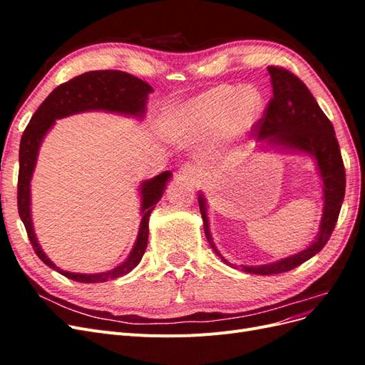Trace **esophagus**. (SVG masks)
<instances>
[{
    "label": "esophagus",
    "mask_w": 365,
    "mask_h": 365,
    "mask_svg": "<svg viewBox=\"0 0 365 365\" xmlns=\"http://www.w3.org/2000/svg\"><path fill=\"white\" fill-rule=\"evenodd\" d=\"M178 173H180V176H182L184 180L197 181L202 176V169H201V165L196 163H185L181 165Z\"/></svg>",
    "instance_id": "1"
}]
</instances>
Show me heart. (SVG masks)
I'll return each instance as SVG.
<instances>
[{
	"mask_svg": "<svg viewBox=\"0 0 365 365\" xmlns=\"http://www.w3.org/2000/svg\"><path fill=\"white\" fill-rule=\"evenodd\" d=\"M263 114V97L252 86L219 85L193 97L180 109V117L193 135L205 137L222 132L239 137L257 125Z\"/></svg>",
	"mask_w": 365,
	"mask_h": 365,
	"instance_id": "b5f03b06",
	"label": "heart"
}]
</instances>
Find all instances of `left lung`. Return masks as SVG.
<instances>
[{
    "instance_id": "left-lung-1",
    "label": "left lung",
    "mask_w": 365,
    "mask_h": 365,
    "mask_svg": "<svg viewBox=\"0 0 365 365\" xmlns=\"http://www.w3.org/2000/svg\"><path fill=\"white\" fill-rule=\"evenodd\" d=\"M268 73L271 76L272 98L264 109L263 117L254 126L257 132V141L274 149L302 152L314 157L323 181L324 207L318 235L306 250L272 263L240 267L244 272L259 275L291 271L322 251L332 236L346 193L344 163L330 120L318 106L312 93L295 74L282 67H268ZM197 202H200L205 237L210 247L228 263L215 247L213 237L210 235L207 202L202 193L197 195Z\"/></svg>"
}]
</instances>
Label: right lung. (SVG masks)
I'll use <instances>...</instances> for the list:
<instances>
[{"label":"right lung","mask_w":365,"mask_h":365,"mask_svg":"<svg viewBox=\"0 0 365 365\" xmlns=\"http://www.w3.org/2000/svg\"><path fill=\"white\" fill-rule=\"evenodd\" d=\"M152 86L138 77L125 71L101 70L88 71L71 81L54 88L51 94L41 103L27 125L19 145V175H18V213L27 230L30 244L36 256L50 267L65 275L67 279L81 283H103L126 275L140 263L148 247L149 216L157 202L161 200L164 187L172 176L170 172H163L153 178L143 181L140 185L141 195V222L138 236L129 256L118 267L97 274H79L63 271L56 267L42 251L33 230L30 210V181L38 160L41 143L58 118L68 117L85 111H108L141 118L146 113L148 97Z\"/></svg>","instance_id":"1"}]
</instances>
